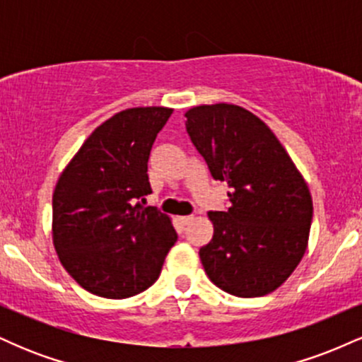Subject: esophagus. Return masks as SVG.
<instances>
[{"label": "esophagus", "instance_id": "1", "mask_svg": "<svg viewBox=\"0 0 362 362\" xmlns=\"http://www.w3.org/2000/svg\"><path fill=\"white\" fill-rule=\"evenodd\" d=\"M178 221H180V224H184V226H187V224H190L194 221V216H180V218H178Z\"/></svg>", "mask_w": 362, "mask_h": 362}]
</instances>
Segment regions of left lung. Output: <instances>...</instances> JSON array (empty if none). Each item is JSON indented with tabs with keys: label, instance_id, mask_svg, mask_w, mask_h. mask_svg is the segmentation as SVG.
<instances>
[{
	"label": "left lung",
	"instance_id": "left-lung-1",
	"mask_svg": "<svg viewBox=\"0 0 362 362\" xmlns=\"http://www.w3.org/2000/svg\"><path fill=\"white\" fill-rule=\"evenodd\" d=\"M185 117L211 175L231 187L228 211L207 213L214 235L199 250L207 277L233 296H265L293 274L308 247V185L267 124L243 107L199 105Z\"/></svg>",
	"mask_w": 362,
	"mask_h": 362
}]
</instances>
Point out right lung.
<instances>
[{
	"instance_id": "add662e5",
	"label": "right lung",
	"mask_w": 362,
	"mask_h": 362,
	"mask_svg": "<svg viewBox=\"0 0 362 362\" xmlns=\"http://www.w3.org/2000/svg\"><path fill=\"white\" fill-rule=\"evenodd\" d=\"M173 109L136 107L100 124L62 170L52 195V242L83 289L124 300L155 284L177 242L151 194L148 160Z\"/></svg>"
}]
</instances>
